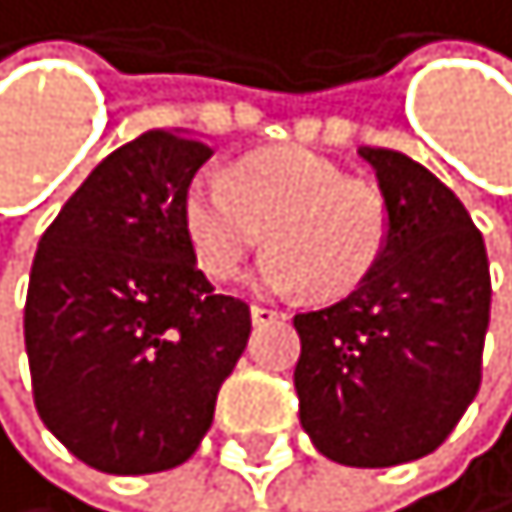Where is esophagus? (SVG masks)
<instances>
[{"label":"esophagus","instance_id":"1","mask_svg":"<svg viewBox=\"0 0 512 512\" xmlns=\"http://www.w3.org/2000/svg\"><path fill=\"white\" fill-rule=\"evenodd\" d=\"M249 312H253V322H256V325H272V322H282V319H286V312L276 309V305H253Z\"/></svg>","mask_w":512,"mask_h":512}]
</instances>
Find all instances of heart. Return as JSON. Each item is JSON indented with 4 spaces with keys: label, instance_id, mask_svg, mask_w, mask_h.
<instances>
[{
    "label": "heart",
    "instance_id": "b5f03b06",
    "mask_svg": "<svg viewBox=\"0 0 512 512\" xmlns=\"http://www.w3.org/2000/svg\"><path fill=\"white\" fill-rule=\"evenodd\" d=\"M183 230L213 279H233L266 236L259 286L342 299L385 259L391 203L375 183L352 180L312 151H263L240 160L230 177H193Z\"/></svg>",
    "mask_w": 512,
    "mask_h": 512
}]
</instances>
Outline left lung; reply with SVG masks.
I'll return each instance as SVG.
<instances>
[{"instance_id":"obj_1","label":"left lung","mask_w":512,"mask_h":512,"mask_svg":"<svg viewBox=\"0 0 512 512\" xmlns=\"http://www.w3.org/2000/svg\"><path fill=\"white\" fill-rule=\"evenodd\" d=\"M391 203V243L355 292L299 312V421L345 467H394L437 451L480 388L490 325L483 236L418 160L358 147Z\"/></svg>"}]
</instances>
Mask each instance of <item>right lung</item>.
<instances>
[{"label": "right lung", "instance_id": "obj_1", "mask_svg": "<svg viewBox=\"0 0 512 512\" xmlns=\"http://www.w3.org/2000/svg\"><path fill=\"white\" fill-rule=\"evenodd\" d=\"M210 154L177 131L134 137L38 240L25 296L35 408L104 474H157L197 451L253 329L183 230V193Z\"/></svg>", "mask_w": 512, "mask_h": 512}]
</instances>
